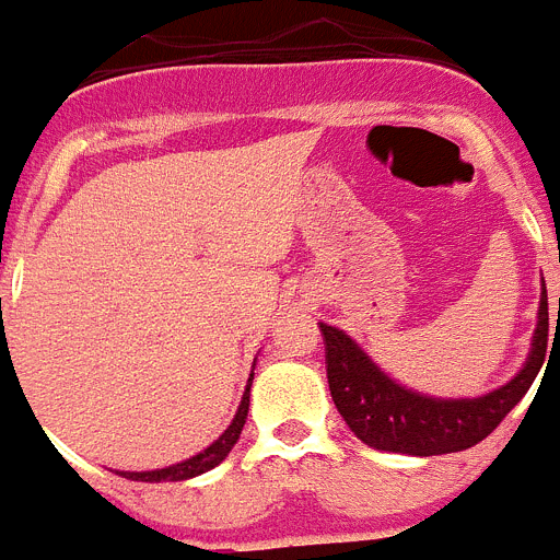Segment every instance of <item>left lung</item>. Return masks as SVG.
Here are the masks:
<instances>
[{
	"mask_svg": "<svg viewBox=\"0 0 560 560\" xmlns=\"http://www.w3.org/2000/svg\"><path fill=\"white\" fill-rule=\"evenodd\" d=\"M547 285L541 280L530 353L508 384L477 398H434L389 378L345 330L319 323L325 336L328 387L350 432L370 448L412 457L477 446L533 387L547 353Z\"/></svg>",
	"mask_w": 560,
	"mask_h": 560,
	"instance_id": "1",
	"label": "left lung"
}]
</instances>
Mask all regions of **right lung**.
Here are the masks:
<instances>
[{
    "instance_id": "obj_1",
    "label": "right lung",
    "mask_w": 560,
    "mask_h": 560,
    "mask_svg": "<svg viewBox=\"0 0 560 560\" xmlns=\"http://www.w3.org/2000/svg\"><path fill=\"white\" fill-rule=\"evenodd\" d=\"M252 370H255V364H252ZM252 378H255V373H249V384H246V393H244V398H241V407H237L232 423L224 429V434H221L219 440H212L205 452L192 454V457L182 459V463H176V465L153 468V471H117V474L126 479H133V482H182V479L199 477V474H207L210 468H215V465L224 463L226 454L232 452V446H235L237 438H241V432H244L246 412H249Z\"/></svg>"
}]
</instances>
